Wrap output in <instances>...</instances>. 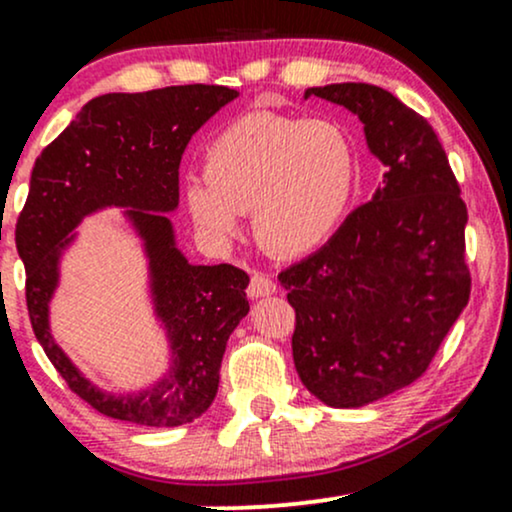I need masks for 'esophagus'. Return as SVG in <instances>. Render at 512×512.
I'll return each instance as SVG.
<instances>
[{"label": "esophagus", "mask_w": 512, "mask_h": 512, "mask_svg": "<svg viewBox=\"0 0 512 512\" xmlns=\"http://www.w3.org/2000/svg\"><path fill=\"white\" fill-rule=\"evenodd\" d=\"M276 291V284L269 279L264 272H252L250 276V286H248V296L250 298H264V296H272Z\"/></svg>", "instance_id": "esophagus-1"}]
</instances>
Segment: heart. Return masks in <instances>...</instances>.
I'll use <instances>...</instances> for the list:
<instances>
[{
	"instance_id": "obj_1",
	"label": "heart",
	"mask_w": 512,
	"mask_h": 512,
	"mask_svg": "<svg viewBox=\"0 0 512 512\" xmlns=\"http://www.w3.org/2000/svg\"><path fill=\"white\" fill-rule=\"evenodd\" d=\"M356 175L354 146L330 120L272 113L238 117L204 151V180L185 185V207L204 238L231 243L240 214L276 255H303L342 221Z\"/></svg>"
}]
</instances>
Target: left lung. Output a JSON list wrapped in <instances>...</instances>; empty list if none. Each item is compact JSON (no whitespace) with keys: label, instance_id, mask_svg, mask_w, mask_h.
I'll return each mask as SVG.
<instances>
[{"label":"left lung","instance_id":"8db88e82","mask_svg":"<svg viewBox=\"0 0 512 512\" xmlns=\"http://www.w3.org/2000/svg\"><path fill=\"white\" fill-rule=\"evenodd\" d=\"M310 96L358 115L385 166L373 199L279 274L298 378L327 407L356 409L419 380L467 305V207L433 127L390 91L330 84Z\"/></svg>","mask_w":512,"mask_h":512}]
</instances>
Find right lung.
Returning a JSON list of instances; mask_svg holds the SVG:
<instances>
[{"label": "right lung", "instance_id": "obj_1", "mask_svg": "<svg viewBox=\"0 0 512 512\" xmlns=\"http://www.w3.org/2000/svg\"><path fill=\"white\" fill-rule=\"evenodd\" d=\"M233 98V88L207 84L105 93L81 108L33 166L16 248L26 267L35 339L72 392L110 419L156 428L199 419L219 390L228 337L250 310V276L233 264L187 262L166 216L178 209V168L192 134ZM108 206L127 208L143 240L155 314L171 351L167 373L139 393H108L91 384L49 330L61 252L86 215Z\"/></svg>", "mask_w": 512, "mask_h": 512}]
</instances>
